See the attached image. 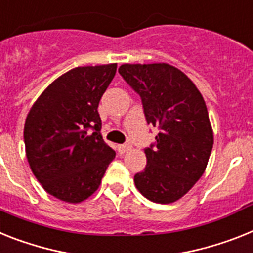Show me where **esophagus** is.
<instances>
[{"label":"esophagus","instance_id":"esophagus-1","mask_svg":"<svg viewBox=\"0 0 253 253\" xmlns=\"http://www.w3.org/2000/svg\"><path fill=\"white\" fill-rule=\"evenodd\" d=\"M131 146L128 145V144H121V145L117 146V150H118V153L120 154H123V153H126L127 150H130Z\"/></svg>","mask_w":253,"mask_h":253}]
</instances>
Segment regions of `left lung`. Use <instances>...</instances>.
<instances>
[{"mask_svg":"<svg viewBox=\"0 0 253 253\" xmlns=\"http://www.w3.org/2000/svg\"><path fill=\"white\" fill-rule=\"evenodd\" d=\"M120 74L141 99L146 122L159 130L145 148L146 166L133 177L152 202L172 203L205 172L213 133L202 95L177 68L165 63L123 64Z\"/></svg>","mask_w":253,"mask_h":253,"instance_id":"8db88e82","label":"left lung"}]
</instances>
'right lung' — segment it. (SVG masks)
I'll use <instances>...</instances> for the list:
<instances>
[{
    "label": "right lung",
    "mask_w": 253,
    "mask_h": 253,
    "mask_svg": "<svg viewBox=\"0 0 253 253\" xmlns=\"http://www.w3.org/2000/svg\"><path fill=\"white\" fill-rule=\"evenodd\" d=\"M117 64L78 67L55 80L29 110L24 143L32 172L55 198L78 203L96 192L116 152L100 135L99 101Z\"/></svg>",
    "instance_id": "right-lung-1"
}]
</instances>
